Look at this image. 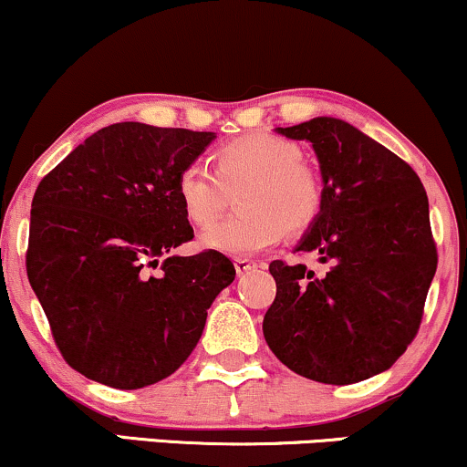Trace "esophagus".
<instances>
[{
    "label": "esophagus",
    "mask_w": 467,
    "mask_h": 467,
    "mask_svg": "<svg viewBox=\"0 0 467 467\" xmlns=\"http://www.w3.org/2000/svg\"><path fill=\"white\" fill-rule=\"evenodd\" d=\"M256 267L254 261H248V259H234V270H237V275H248Z\"/></svg>",
    "instance_id": "34e87169"
}]
</instances>
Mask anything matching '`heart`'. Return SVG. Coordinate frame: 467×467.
Masks as SVG:
<instances>
[{"label": "heart", "mask_w": 467, "mask_h": 467, "mask_svg": "<svg viewBox=\"0 0 467 467\" xmlns=\"http://www.w3.org/2000/svg\"><path fill=\"white\" fill-rule=\"evenodd\" d=\"M211 164L213 173L202 164H189L175 178V197L186 219L207 226L237 190L242 215L203 230L202 248L228 256L259 254L281 241L283 230L307 233L323 213V178L301 160L296 142L275 133H245L219 144Z\"/></svg>", "instance_id": "1"}]
</instances>
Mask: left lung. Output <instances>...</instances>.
Returning a JSON list of instances; mask_svg holds the SVG:
<instances>
[{"label":"left lung","mask_w":467,"mask_h":467,"mask_svg":"<svg viewBox=\"0 0 467 467\" xmlns=\"http://www.w3.org/2000/svg\"><path fill=\"white\" fill-rule=\"evenodd\" d=\"M276 131L312 142L318 158L325 206L296 252H314L329 270L316 276L272 261L265 342L314 382L373 378L417 336L437 270L426 191L404 160L345 120L318 116Z\"/></svg>","instance_id":"1"}]
</instances>
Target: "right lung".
<instances>
[{
	"label": "right lung",
	"mask_w": 467,
	"mask_h": 467,
	"mask_svg": "<svg viewBox=\"0 0 467 467\" xmlns=\"http://www.w3.org/2000/svg\"><path fill=\"white\" fill-rule=\"evenodd\" d=\"M213 140V131L116 122L36 186L28 281L63 360L85 378L122 390L169 378L234 281L222 252L169 254L192 239L175 178Z\"/></svg>",
	"instance_id": "obj_1"
}]
</instances>
